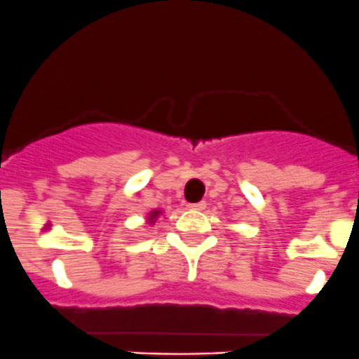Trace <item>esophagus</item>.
I'll list each match as a JSON object with an SVG mask.
<instances>
[{
  "instance_id": "esophagus-1",
  "label": "esophagus",
  "mask_w": 359,
  "mask_h": 359,
  "mask_svg": "<svg viewBox=\"0 0 359 359\" xmlns=\"http://www.w3.org/2000/svg\"><path fill=\"white\" fill-rule=\"evenodd\" d=\"M205 207H207V203H205V201H198V203H191L189 205L191 210H203Z\"/></svg>"
}]
</instances>
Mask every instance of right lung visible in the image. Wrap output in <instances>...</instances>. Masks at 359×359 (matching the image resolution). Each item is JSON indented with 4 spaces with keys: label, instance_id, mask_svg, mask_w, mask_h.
<instances>
[{
    "label": "right lung",
    "instance_id": "1",
    "mask_svg": "<svg viewBox=\"0 0 359 359\" xmlns=\"http://www.w3.org/2000/svg\"><path fill=\"white\" fill-rule=\"evenodd\" d=\"M159 214H161V210H152L151 214H149V222H154L156 219H158Z\"/></svg>",
    "mask_w": 359,
    "mask_h": 359
}]
</instances>
